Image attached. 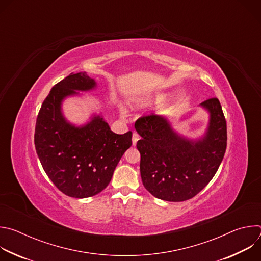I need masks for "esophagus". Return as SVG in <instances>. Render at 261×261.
Segmentation results:
<instances>
[{"label":"esophagus","instance_id":"1","mask_svg":"<svg viewBox=\"0 0 261 261\" xmlns=\"http://www.w3.org/2000/svg\"><path fill=\"white\" fill-rule=\"evenodd\" d=\"M139 138H140V136L138 135V133L134 132L133 135H132V143H133V145H135V144L137 143V141L139 140Z\"/></svg>","mask_w":261,"mask_h":261}]
</instances>
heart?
I'll list each match as a JSON object with an SVG mask.
<instances>
[{
	"mask_svg": "<svg viewBox=\"0 0 261 261\" xmlns=\"http://www.w3.org/2000/svg\"><path fill=\"white\" fill-rule=\"evenodd\" d=\"M159 98H160V99H161V98H163V96H159Z\"/></svg>",
	"mask_w": 261,
	"mask_h": 261,
	"instance_id": "heart-1",
	"label": "heart"
}]
</instances>
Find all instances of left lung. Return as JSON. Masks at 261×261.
Segmentation results:
<instances>
[{
  "label": "left lung",
  "instance_id": "left-lung-1",
  "mask_svg": "<svg viewBox=\"0 0 261 261\" xmlns=\"http://www.w3.org/2000/svg\"><path fill=\"white\" fill-rule=\"evenodd\" d=\"M210 111L203 139L190 141L177 135L167 120L156 115L140 117L135 129L144 188L166 201H185L198 194L216 174L227 145V126L218 98L201 104Z\"/></svg>",
  "mask_w": 261,
  "mask_h": 261
}]
</instances>
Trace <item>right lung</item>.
<instances>
[{
	"instance_id": "right-lung-1",
	"label": "right lung",
	"mask_w": 261,
	"mask_h": 261,
	"mask_svg": "<svg viewBox=\"0 0 261 261\" xmlns=\"http://www.w3.org/2000/svg\"><path fill=\"white\" fill-rule=\"evenodd\" d=\"M95 86L85 72L71 73L53 87L36 121L37 155L56 187L70 197H91L104 190L132 145L131 131L116 134L100 117L84 127L72 126L63 118L62 100Z\"/></svg>"
}]
</instances>
